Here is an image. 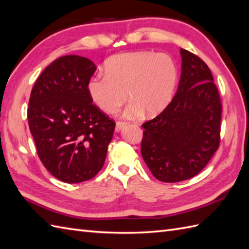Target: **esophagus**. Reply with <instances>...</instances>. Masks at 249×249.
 Segmentation results:
<instances>
[{
	"label": "esophagus",
	"mask_w": 249,
	"mask_h": 249,
	"mask_svg": "<svg viewBox=\"0 0 249 249\" xmlns=\"http://www.w3.org/2000/svg\"><path fill=\"white\" fill-rule=\"evenodd\" d=\"M126 124H128V123H124V121H117V123H116V131L119 132L120 130H123Z\"/></svg>",
	"instance_id": "1"
}]
</instances>
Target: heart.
Instances as JSON below:
<instances>
[{"mask_svg":"<svg viewBox=\"0 0 249 249\" xmlns=\"http://www.w3.org/2000/svg\"><path fill=\"white\" fill-rule=\"evenodd\" d=\"M178 68L165 53L135 52L119 53L106 63V74L97 75L88 89L102 112L113 114L129 98L126 118L155 117L169 106L178 82ZM128 94H126V93Z\"/></svg>","mask_w":249,"mask_h":249,"instance_id":"1","label":"heart"}]
</instances>
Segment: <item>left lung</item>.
I'll return each mask as SVG.
<instances>
[{"label":"left lung","instance_id":"obj_1","mask_svg":"<svg viewBox=\"0 0 249 249\" xmlns=\"http://www.w3.org/2000/svg\"><path fill=\"white\" fill-rule=\"evenodd\" d=\"M181 72L174 98L142 126V155L153 177L177 183L196 177L220 145L222 105L211 71L180 48Z\"/></svg>","mask_w":249,"mask_h":249}]
</instances>
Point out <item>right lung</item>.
Segmentation results:
<instances>
[{"label": "right lung", "instance_id": "right-lung-1", "mask_svg": "<svg viewBox=\"0 0 249 249\" xmlns=\"http://www.w3.org/2000/svg\"><path fill=\"white\" fill-rule=\"evenodd\" d=\"M89 59L68 54L53 61L30 93L28 125L43 166L69 184L93 178L104 167L115 121L93 104Z\"/></svg>", "mask_w": 249, "mask_h": 249}]
</instances>
